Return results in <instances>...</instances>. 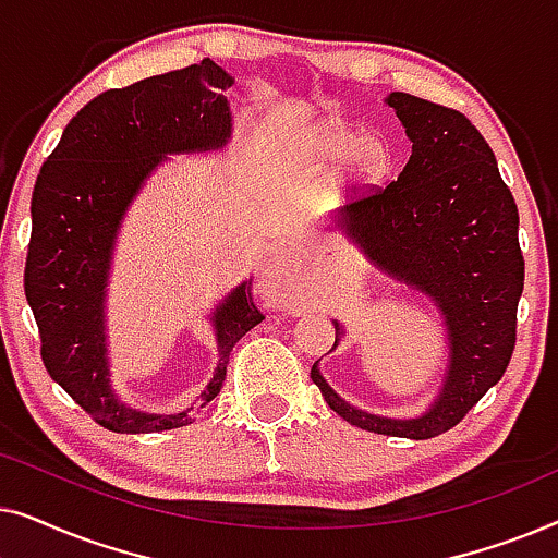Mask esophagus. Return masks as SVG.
Instances as JSON below:
<instances>
[{
	"mask_svg": "<svg viewBox=\"0 0 558 558\" xmlns=\"http://www.w3.org/2000/svg\"><path fill=\"white\" fill-rule=\"evenodd\" d=\"M287 258H289V254L284 251V254H281V256L277 258V264H279V266H284V264H287Z\"/></svg>",
	"mask_w": 558,
	"mask_h": 558,
	"instance_id": "34e87169",
	"label": "esophagus"
}]
</instances>
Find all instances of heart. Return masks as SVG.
I'll use <instances>...</instances> for the list:
<instances>
[{
	"label": "heart",
	"instance_id": "obj_1",
	"mask_svg": "<svg viewBox=\"0 0 558 558\" xmlns=\"http://www.w3.org/2000/svg\"><path fill=\"white\" fill-rule=\"evenodd\" d=\"M335 149L350 151L355 170L368 180L380 178L388 170V165H391V147L376 132L357 136V140H353L350 134H338L335 136Z\"/></svg>",
	"mask_w": 558,
	"mask_h": 558
}]
</instances>
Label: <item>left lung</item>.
<instances>
[{"label":"left lung","mask_w":558,"mask_h":558,"mask_svg":"<svg viewBox=\"0 0 558 558\" xmlns=\"http://www.w3.org/2000/svg\"><path fill=\"white\" fill-rule=\"evenodd\" d=\"M411 140L399 180L368 187L338 213V226L376 266L432 296L449 335V371L439 399L418 418H386L350 407L312 380L335 414L386 437L445 434L498 384L515 348L525 264L518 208L493 149L464 113L396 90L386 98ZM342 335L335 323V345ZM332 345V348H335Z\"/></svg>","instance_id":"1"}]
</instances>
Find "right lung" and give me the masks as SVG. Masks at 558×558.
Instances as JSON below:
<instances>
[{"mask_svg": "<svg viewBox=\"0 0 558 558\" xmlns=\"http://www.w3.org/2000/svg\"><path fill=\"white\" fill-rule=\"evenodd\" d=\"M231 83L223 68L205 58L106 90L75 113L37 174L25 296L40 330V355L50 378L109 432L147 434L190 424L193 409L144 414L111 391L104 289L121 218L147 174L165 155L218 149L228 142L231 111L223 90ZM262 319L246 284L216 310L218 368L201 407L220 393L233 345Z\"/></svg>", "mask_w": 558, "mask_h": 558, "instance_id": "add662e5", "label": "right lung"}]
</instances>
